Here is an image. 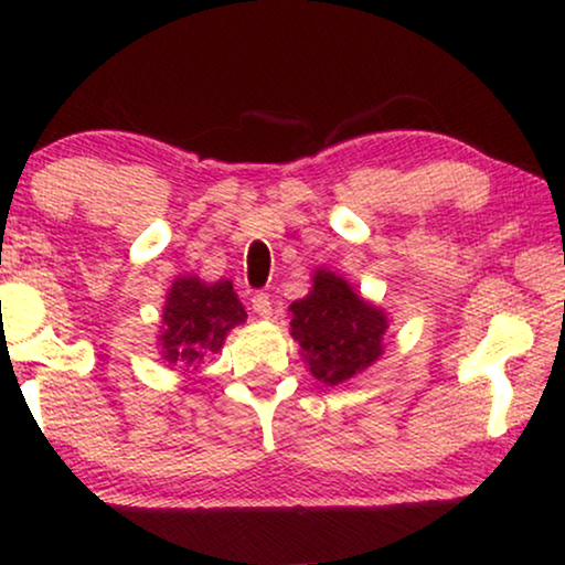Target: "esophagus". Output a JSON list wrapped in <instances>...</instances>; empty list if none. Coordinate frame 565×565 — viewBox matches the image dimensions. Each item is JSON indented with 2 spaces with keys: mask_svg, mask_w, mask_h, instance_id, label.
<instances>
[{
  "mask_svg": "<svg viewBox=\"0 0 565 565\" xmlns=\"http://www.w3.org/2000/svg\"><path fill=\"white\" fill-rule=\"evenodd\" d=\"M252 308L259 319H269V316H273V300H269L267 292H254Z\"/></svg>",
  "mask_w": 565,
  "mask_h": 565,
  "instance_id": "34e87169",
  "label": "esophagus"
}]
</instances>
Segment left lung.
<instances>
[{"label": "left lung", "mask_w": 565, "mask_h": 565, "mask_svg": "<svg viewBox=\"0 0 565 565\" xmlns=\"http://www.w3.org/2000/svg\"><path fill=\"white\" fill-rule=\"evenodd\" d=\"M290 311L292 339L303 347L311 373L327 385L350 381L383 354L385 316L334 273L319 269L313 290Z\"/></svg>", "instance_id": "1"}]
</instances>
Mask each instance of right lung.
Wrapping results in <instances>:
<instances>
[{"label": "right lung", "instance_id": "obj_1", "mask_svg": "<svg viewBox=\"0 0 565 565\" xmlns=\"http://www.w3.org/2000/svg\"><path fill=\"white\" fill-rule=\"evenodd\" d=\"M244 319L246 311L228 280L205 285L198 277H180L167 296L161 350L169 362L195 367L218 352L226 331Z\"/></svg>", "mask_w": 565, "mask_h": 565}]
</instances>
